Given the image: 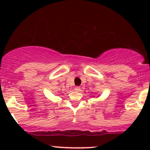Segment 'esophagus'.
Segmentation results:
<instances>
[{
	"mask_svg": "<svg viewBox=\"0 0 150 150\" xmlns=\"http://www.w3.org/2000/svg\"><path fill=\"white\" fill-rule=\"evenodd\" d=\"M75 90L76 91V92H80V91H81L80 87H78V86H77V87H75Z\"/></svg>",
	"mask_w": 150,
	"mask_h": 150,
	"instance_id": "34e87169",
	"label": "esophagus"
}]
</instances>
